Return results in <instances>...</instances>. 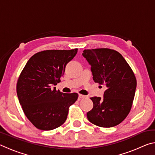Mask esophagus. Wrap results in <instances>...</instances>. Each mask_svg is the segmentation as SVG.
I'll use <instances>...</instances> for the list:
<instances>
[{"mask_svg": "<svg viewBox=\"0 0 155 155\" xmlns=\"http://www.w3.org/2000/svg\"><path fill=\"white\" fill-rule=\"evenodd\" d=\"M86 96L83 95V94H78V98L79 99H82V98H85Z\"/></svg>", "mask_w": 155, "mask_h": 155, "instance_id": "esophagus-1", "label": "esophagus"}]
</instances>
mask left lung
<instances>
[{
    "label": "left lung",
    "mask_w": 155,
    "mask_h": 155,
    "mask_svg": "<svg viewBox=\"0 0 155 155\" xmlns=\"http://www.w3.org/2000/svg\"><path fill=\"white\" fill-rule=\"evenodd\" d=\"M83 56L91 65L94 82L104 85L103 98L94 96L89 121L101 127H115L129 114L137 81L132 69L118 52L109 48L84 50Z\"/></svg>",
    "instance_id": "1"
}]
</instances>
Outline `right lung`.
Wrapping results in <instances>:
<instances>
[{"label":"right lung","mask_w":155,"mask_h":155,"mask_svg":"<svg viewBox=\"0 0 155 155\" xmlns=\"http://www.w3.org/2000/svg\"><path fill=\"white\" fill-rule=\"evenodd\" d=\"M77 51L39 52L31 57L21 72L16 86L18 98L25 115L38 129L51 130L64 124L69 107L78 98L77 93H62L54 87Z\"/></svg>","instance_id":"right-lung-1"}]
</instances>
